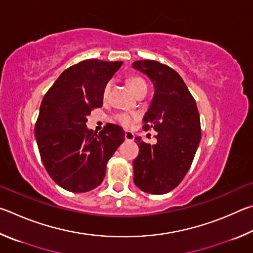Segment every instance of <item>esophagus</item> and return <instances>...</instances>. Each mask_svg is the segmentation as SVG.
Wrapping results in <instances>:
<instances>
[{"instance_id": "34e87169", "label": "esophagus", "mask_w": 253, "mask_h": 253, "mask_svg": "<svg viewBox=\"0 0 253 253\" xmlns=\"http://www.w3.org/2000/svg\"><path fill=\"white\" fill-rule=\"evenodd\" d=\"M124 138H126V141H134V134L132 132H126Z\"/></svg>"}]
</instances>
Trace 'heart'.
Returning a JSON list of instances; mask_svg holds the SVG:
<instances>
[{
  "label": "heart",
  "instance_id": "1",
  "mask_svg": "<svg viewBox=\"0 0 253 253\" xmlns=\"http://www.w3.org/2000/svg\"><path fill=\"white\" fill-rule=\"evenodd\" d=\"M129 85L133 93L138 90L139 87H143V86L147 87V84H145L143 80L140 78H131L129 80ZM109 91H110V83L106 84V85L103 87V91H102V97H103V99H106V96L109 94ZM135 119H136V115H130L126 113H120L117 115V121L124 127H131Z\"/></svg>",
  "mask_w": 253,
  "mask_h": 253
}]
</instances>
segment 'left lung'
<instances>
[{
    "label": "left lung",
    "instance_id": "1",
    "mask_svg": "<svg viewBox=\"0 0 253 253\" xmlns=\"http://www.w3.org/2000/svg\"><path fill=\"white\" fill-rule=\"evenodd\" d=\"M132 68L153 83L143 129L157 131L153 145L135 138L140 152L133 161V181L144 192L165 194L178 187L191 167L201 140L200 117L188 86L173 69L152 60L135 61Z\"/></svg>",
    "mask_w": 253,
    "mask_h": 253
}]
</instances>
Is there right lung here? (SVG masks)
I'll return each mask as SVG.
<instances>
[{
    "label": "right lung",
    "instance_id": "obj_1",
    "mask_svg": "<svg viewBox=\"0 0 253 253\" xmlns=\"http://www.w3.org/2000/svg\"><path fill=\"white\" fill-rule=\"evenodd\" d=\"M122 63L84 60L62 72L43 97L35 139L47 173L68 191L99 187L106 163L123 143L126 133L117 124L108 123L99 134L85 124L103 104V87Z\"/></svg>",
    "mask_w": 253,
    "mask_h": 253
}]
</instances>
